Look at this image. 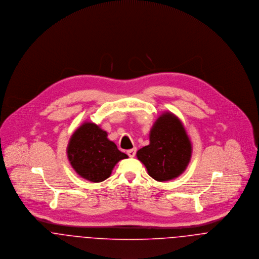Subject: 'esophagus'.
Listing matches in <instances>:
<instances>
[{
  "label": "esophagus",
  "mask_w": 259,
  "mask_h": 259,
  "mask_svg": "<svg viewBox=\"0 0 259 259\" xmlns=\"http://www.w3.org/2000/svg\"><path fill=\"white\" fill-rule=\"evenodd\" d=\"M136 151H137V149H136V148L130 149V150H128V151H127V155H128L129 157L133 158V157H135V155H136Z\"/></svg>",
  "instance_id": "obj_1"
}]
</instances>
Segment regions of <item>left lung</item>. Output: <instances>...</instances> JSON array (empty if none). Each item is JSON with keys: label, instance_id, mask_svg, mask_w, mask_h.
I'll list each match as a JSON object with an SVG mask.
<instances>
[{"label": "left lung", "instance_id": "8db88e82", "mask_svg": "<svg viewBox=\"0 0 259 259\" xmlns=\"http://www.w3.org/2000/svg\"><path fill=\"white\" fill-rule=\"evenodd\" d=\"M192 143L181 120L165 112L150 131V144L138 150L137 158L148 174L158 182L178 178L188 167L192 157Z\"/></svg>", "mask_w": 259, "mask_h": 259}]
</instances>
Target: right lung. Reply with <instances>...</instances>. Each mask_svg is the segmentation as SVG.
<instances>
[{
    "label": "right lung",
    "mask_w": 259,
    "mask_h": 259,
    "mask_svg": "<svg viewBox=\"0 0 259 259\" xmlns=\"http://www.w3.org/2000/svg\"><path fill=\"white\" fill-rule=\"evenodd\" d=\"M66 152L74 171L93 183L109 178L116 164L128 158L107 138L106 131L91 122H84L74 131Z\"/></svg>",
    "instance_id": "right-lung-1"
}]
</instances>
